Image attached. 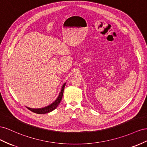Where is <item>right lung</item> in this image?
<instances>
[{"label": "right lung", "instance_id": "right-lung-1", "mask_svg": "<svg viewBox=\"0 0 147 147\" xmlns=\"http://www.w3.org/2000/svg\"><path fill=\"white\" fill-rule=\"evenodd\" d=\"M66 83H65L63 86L62 87L59 96H58L57 99L53 103H52L51 105H50L48 107H46L45 108H38V109H32V108H30L27 107V108L28 110H29L30 111L34 112L35 113H37V114H45V113H48L50 111H53V110L58 107V105L60 104L61 100L62 99L63 97V91H64V89H65V86Z\"/></svg>", "mask_w": 147, "mask_h": 147}]
</instances>
